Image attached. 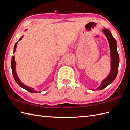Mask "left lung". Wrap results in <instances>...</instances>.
<instances>
[{"label": "left lung", "mask_w": 130, "mask_h": 130, "mask_svg": "<svg viewBox=\"0 0 130 130\" xmlns=\"http://www.w3.org/2000/svg\"><path fill=\"white\" fill-rule=\"evenodd\" d=\"M103 31L106 36L108 40L110 49H111V70L108 76L101 83L100 87L98 88L97 90H102L105 88L110 84L112 83L115 80L118 74L119 63V57L117 51V44L115 39L113 38L110 31L108 29H103ZM94 91V89H92Z\"/></svg>", "instance_id": "8db88e82"}]
</instances>
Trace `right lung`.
Here are the masks:
<instances>
[{"mask_svg":"<svg viewBox=\"0 0 130 130\" xmlns=\"http://www.w3.org/2000/svg\"><path fill=\"white\" fill-rule=\"evenodd\" d=\"M22 38H23V37H22L21 38L19 39V41H20L21 39ZM17 45V42L15 43V45L14 49V53L15 52V50H16ZM11 68H12L13 76H14V78L15 79V81H16V83L19 85V86H20L22 88H24V89H25L26 90H27V91L31 92V93H38V92H40L36 91H35V90H34L33 88H31L28 87L27 86H26V85H24L21 82V81L19 80V78H18V76H17V74L16 73V72H15V61L14 60V57H12L11 62Z\"/></svg>","mask_w":130,"mask_h":130,"instance_id":"1","label":"right lung"}]
</instances>
